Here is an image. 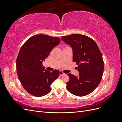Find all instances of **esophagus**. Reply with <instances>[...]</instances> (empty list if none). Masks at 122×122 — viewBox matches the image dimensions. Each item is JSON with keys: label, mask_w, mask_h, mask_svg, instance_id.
Listing matches in <instances>:
<instances>
[{"label": "esophagus", "mask_w": 122, "mask_h": 122, "mask_svg": "<svg viewBox=\"0 0 122 122\" xmlns=\"http://www.w3.org/2000/svg\"><path fill=\"white\" fill-rule=\"evenodd\" d=\"M60 75L61 76H63V75H65V74L64 73H63V72L61 71H60Z\"/></svg>", "instance_id": "1"}]
</instances>
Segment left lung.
<instances>
[{"mask_svg":"<svg viewBox=\"0 0 122 122\" xmlns=\"http://www.w3.org/2000/svg\"><path fill=\"white\" fill-rule=\"evenodd\" d=\"M61 40L72 47L73 61L78 65L79 72L78 76L68 74L70 80L66 87L77 96L90 94L100 82L104 71L102 55L98 45L93 39L80 34L62 36Z\"/></svg>","mask_w":122,"mask_h":122,"instance_id":"8db88e82","label":"left lung"}]
</instances>
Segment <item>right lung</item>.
I'll use <instances>...</instances> for the list:
<instances>
[{
	"label": "right lung",
	"instance_id": "obj_1",
	"mask_svg": "<svg viewBox=\"0 0 122 122\" xmlns=\"http://www.w3.org/2000/svg\"><path fill=\"white\" fill-rule=\"evenodd\" d=\"M60 41L55 36L36 35L21 47L16 61L17 74L23 87L30 95L42 97L51 91V84L58 78L60 72L45 70L42 62Z\"/></svg>",
	"mask_w": 122,
	"mask_h": 122
}]
</instances>
